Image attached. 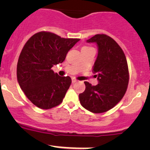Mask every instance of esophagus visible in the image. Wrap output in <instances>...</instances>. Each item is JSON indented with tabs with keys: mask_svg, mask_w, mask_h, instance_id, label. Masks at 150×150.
<instances>
[{
	"mask_svg": "<svg viewBox=\"0 0 150 150\" xmlns=\"http://www.w3.org/2000/svg\"><path fill=\"white\" fill-rule=\"evenodd\" d=\"M78 82V81H77L76 79H75V78H72V83H77Z\"/></svg>",
	"mask_w": 150,
	"mask_h": 150,
	"instance_id": "obj_1",
	"label": "esophagus"
}]
</instances>
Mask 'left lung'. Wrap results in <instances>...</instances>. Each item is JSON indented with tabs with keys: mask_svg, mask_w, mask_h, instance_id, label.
Segmentation results:
<instances>
[{
	"mask_svg": "<svg viewBox=\"0 0 150 150\" xmlns=\"http://www.w3.org/2000/svg\"><path fill=\"white\" fill-rule=\"evenodd\" d=\"M86 42L97 46L92 71L99 83L92 86L84 82L86 89L79 94L80 102L92 112H105L118 103L126 91L129 80L127 60L122 48L110 36L98 34Z\"/></svg>",
	"mask_w": 150,
	"mask_h": 150,
	"instance_id": "obj_1",
	"label": "left lung"
}]
</instances>
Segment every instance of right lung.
<instances>
[{
  "mask_svg": "<svg viewBox=\"0 0 150 150\" xmlns=\"http://www.w3.org/2000/svg\"><path fill=\"white\" fill-rule=\"evenodd\" d=\"M79 40L40 32L25 43L18 60L17 81L36 107L48 110L62 103L72 81L69 76L54 73L51 68L62 63L68 51Z\"/></svg>",
  "mask_w": 150,
  "mask_h": 150,
  "instance_id": "obj_1",
  "label": "right lung"
}]
</instances>
